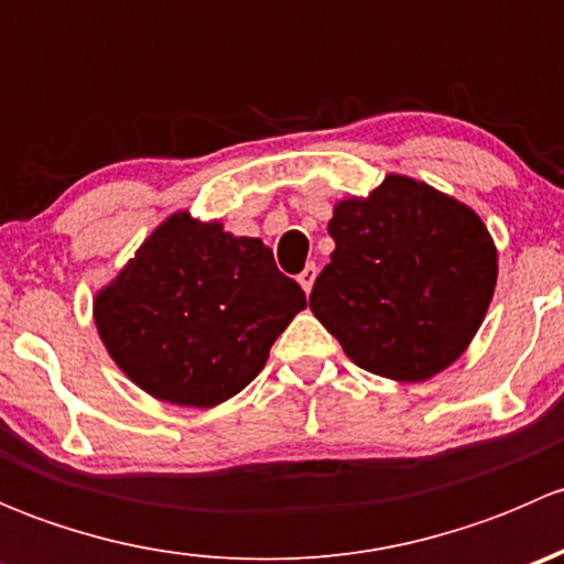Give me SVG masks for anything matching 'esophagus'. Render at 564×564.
I'll use <instances>...</instances> for the list:
<instances>
[{
  "label": "esophagus",
  "instance_id": "34e87169",
  "mask_svg": "<svg viewBox=\"0 0 564 564\" xmlns=\"http://www.w3.org/2000/svg\"><path fill=\"white\" fill-rule=\"evenodd\" d=\"M316 264H308L305 267L303 272H300L297 275V281H300V286L305 289V294H311V289H314V281H316Z\"/></svg>",
  "mask_w": 564,
  "mask_h": 564
}]
</instances>
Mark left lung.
Returning a JSON list of instances; mask_svg holds the SVG:
<instances>
[{"label": "left lung", "instance_id": "obj_1", "mask_svg": "<svg viewBox=\"0 0 564 564\" xmlns=\"http://www.w3.org/2000/svg\"><path fill=\"white\" fill-rule=\"evenodd\" d=\"M335 250L311 311L366 371L425 382L466 351L497 286V248L475 209L412 176L388 174L344 198Z\"/></svg>", "mask_w": 564, "mask_h": 564}]
</instances>
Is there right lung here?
I'll return each instance as SVG.
<instances>
[{
  "label": "right lung",
  "instance_id": "right-lung-1",
  "mask_svg": "<svg viewBox=\"0 0 564 564\" xmlns=\"http://www.w3.org/2000/svg\"><path fill=\"white\" fill-rule=\"evenodd\" d=\"M305 305L264 242L180 209L100 289L95 324L130 382L158 401L209 409L259 377Z\"/></svg>",
  "mask_w": 564,
  "mask_h": 564
}]
</instances>
